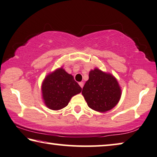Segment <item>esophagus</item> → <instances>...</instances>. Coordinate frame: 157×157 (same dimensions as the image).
<instances>
[{
    "label": "esophagus",
    "mask_w": 157,
    "mask_h": 157,
    "mask_svg": "<svg viewBox=\"0 0 157 157\" xmlns=\"http://www.w3.org/2000/svg\"><path fill=\"white\" fill-rule=\"evenodd\" d=\"M79 86H81V88L83 87V86H84V82H79Z\"/></svg>",
    "instance_id": "34e87169"
}]
</instances>
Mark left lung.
Wrapping results in <instances>:
<instances>
[{"label": "left lung", "instance_id": "1", "mask_svg": "<svg viewBox=\"0 0 157 157\" xmlns=\"http://www.w3.org/2000/svg\"><path fill=\"white\" fill-rule=\"evenodd\" d=\"M82 94L89 108L101 113L113 109L121 94L115 78L98 68L89 72Z\"/></svg>", "mask_w": 157, "mask_h": 157}]
</instances>
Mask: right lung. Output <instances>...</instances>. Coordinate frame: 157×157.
I'll list each match as a JSON object with an SVG mask.
<instances>
[{"instance_id":"add662e5","label":"right lung","mask_w":157,"mask_h":157,"mask_svg":"<svg viewBox=\"0 0 157 157\" xmlns=\"http://www.w3.org/2000/svg\"><path fill=\"white\" fill-rule=\"evenodd\" d=\"M82 88L73 75L59 68L47 75L42 85V93L45 105L54 110L68 105L71 98L79 94Z\"/></svg>"}]
</instances>
